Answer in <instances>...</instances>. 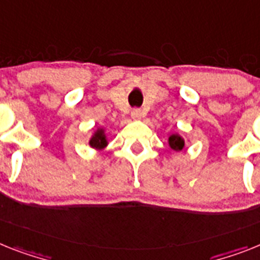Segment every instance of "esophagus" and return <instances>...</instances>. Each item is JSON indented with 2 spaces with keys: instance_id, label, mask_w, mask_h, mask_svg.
<instances>
[{
  "instance_id": "1",
  "label": "esophagus",
  "mask_w": 260,
  "mask_h": 260,
  "mask_svg": "<svg viewBox=\"0 0 260 260\" xmlns=\"http://www.w3.org/2000/svg\"><path fill=\"white\" fill-rule=\"evenodd\" d=\"M131 116H132V119L139 120L141 117V111L139 110V108H134V110H132V112H131Z\"/></svg>"
}]
</instances>
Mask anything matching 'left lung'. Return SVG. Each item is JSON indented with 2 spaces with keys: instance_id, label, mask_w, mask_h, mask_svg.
I'll return each mask as SVG.
<instances>
[{
  "instance_id": "obj_1",
  "label": "left lung",
  "mask_w": 260,
  "mask_h": 260,
  "mask_svg": "<svg viewBox=\"0 0 260 260\" xmlns=\"http://www.w3.org/2000/svg\"><path fill=\"white\" fill-rule=\"evenodd\" d=\"M168 143H169V147L173 150H176V152H180L185 147V140L178 134L171 135L169 139H168Z\"/></svg>"
}]
</instances>
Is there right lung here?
Masks as SVG:
<instances>
[{"label": "right lung", "instance_id": "1", "mask_svg": "<svg viewBox=\"0 0 260 260\" xmlns=\"http://www.w3.org/2000/svg\"><path fill=\"white\" fill-rule=\"evenodd\" d=\"M107 136L104 134L103 128H98L95 132H93L92 137L89 139V147L95 148V149H103L107 147Z\"/></svg>", "mask_w": 260, "mask_h": 260}]
</instances>
